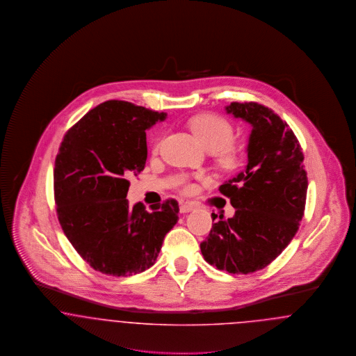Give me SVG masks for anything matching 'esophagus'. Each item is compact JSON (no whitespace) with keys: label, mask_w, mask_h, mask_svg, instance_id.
I'll use <instances>...</instances> for the list:
<instances>
[{"label":"esophagus","mask_w":356,"mask_h":356,"mask_svg":"<svg viewBox=\"0 0 356 356\" xmlns=\"http://www.w3.org/2000/svg\"><path fill=\"white\" fill-rule=\"evenodd\" d=\"M193 208H195V205H193V204H181V205H180V212H181V213H188V212H191Z\"/></svg>","instance_id":"esophagus-1"}]
</instances>
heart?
I'll use <instances>...</instances> for the list:
<instances>
[{"instance_id":"heart-1","label":"heart","mask_w":356,"mask_h":356,"mask_svg":"<svg viewBox=\"0 0 356 356\" xmlns=\"http://www.w3.org/2000/svg\"><path fill=\"white\" fill-rule=\"evenodd\" d=\"M188 127L204 148L212 153L216 165L220 167L221 170H236L241 164L244 147L232 140L234 128L228 120L215 113H200L188 121ZM160 145L161 141L154 143L153 154L159 152ZM183 191L191 193L193 191V186L186 184Z\"/></svg>"}]
</instances>
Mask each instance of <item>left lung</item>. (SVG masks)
<instances>
[{"label": "left lung", "instance_id": "1", "mask_svg": "<svg viewBox=\"0 0 356 356\" xmlns=\"http://www.w3.org/2000/svg\"><path fill=\"white\" fill-rule=\"evenodd\" d=\"M225 109L252 125L248 164L219 188L235 215H220L200 250L218 270L247 275L267 267L296 235L308 180L302 147L286 121L254 102H231Z\"/></svg>", "mask_w": 356, "mask_h": 356}]
</instances>
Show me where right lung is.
Returning <instances> with one entry per match:
<instances>
[{
  "label": "right lung",
  "mask_w": 356,
  "mask_h": 356,
  "mask_svg": "<svg viewBox=\"0 0 356 356\" xmlns=\"http://www.w3.org/2000/svg\"><path fill=\"white\" fill-rule=\"evenodd\" d=\"M167 113L120 100L89 111L64 136L54 161V202L70 244L96 271L128 276L152 267L177 222L175 199L129 208L132 175L147 161V135Z\"/></svg>",
  "instance_id": "obj_1"
}]
</instances>
